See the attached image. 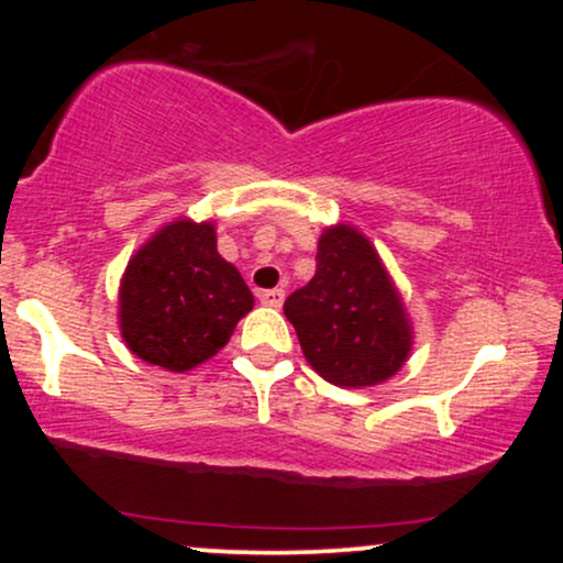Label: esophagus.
<instances>
[{
    "label": "esophagus",
    "mask_w": 563,
    "mask_h": 563,
    "mask_svg": "<svg viewBox=\"0 0 563 563\" xmlns=\"http://www.w3.org/2000/svg\"><path fill=\"white\" fill-rule=\"evenodd\" d=\"M260 299L264 307H273V309H280L283 301H286V290L283 288H273V290H262Z\"/></svg>",
    "instance_id": "esophagus-1"
}]
</instances>
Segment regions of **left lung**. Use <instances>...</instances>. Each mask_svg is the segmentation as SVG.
<instances>
[{"instance_id": "obj_1", "label": "left lung", "mask_w": 563, "mask_h": 563, "mask_svg": "<svg viewBox=\"0 0 563 563\" xmlns=\"http://www.w3.org/2000/svg\"><path fill=\"white\" fill-rule=\"evenodd\" d=\"M283 309L312 371L341 389L384 384L412 352L402 294L376 245L354 224L322 230L314 277Z\"/></svg>"}]
</instances>
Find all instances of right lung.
<instances>
[{"mask_svg":"<svg viewBox=\"0 0 563 563\" xmlns=\"http://www.w3.org/2000/svg\"><path fill=\"white\" fill-rule=\"evenodd\" d=\"M254 309L235 264L217 251L214 222L179 217L129 260L119 286V331L142 363L169 373L203 365Z\"/></svg>","mask_w":563,"mask_h":563,"instance_id":"add662e5","label":"right lung"}]
</instances>
